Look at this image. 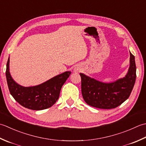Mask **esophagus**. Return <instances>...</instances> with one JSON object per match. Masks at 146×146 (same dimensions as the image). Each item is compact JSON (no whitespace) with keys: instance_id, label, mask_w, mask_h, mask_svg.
Listing matches in <instances>:
<instances>
[{"instance_id":"esophagus-1","label":"esophagus","mask_w":146,"mask_h":146,"mask_svg":"<svg viewBox=\"0 0 146 146\" xmlns=\"http://www.w3.org/2000/svg\"><path fill=\"white\" fill-rule=\"evenodd\" d=\"M79 70H80V68H79L78 66H76V67H74V72H79Z\"/></svg>"}]
</instances>
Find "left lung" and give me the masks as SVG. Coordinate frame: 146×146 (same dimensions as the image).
Wrapping results in <instances>:
<instances>
[{"label":"left lung","instance_id":"obj_1","mask_svg":"<svg viewBox=\"0 0 146 146\" xmlns=\"http://www.w3.org/2000/svg\"><path fill=\"white\" fill-rule=\"evenodd\" d=\"M81 92L88 105L101 109H112L129 98L136 79L135 56L130 52V66L126 76L112 82H103L82 73Z\"/></svg>","mask_w":146,"mask_h":146}]
</instances>
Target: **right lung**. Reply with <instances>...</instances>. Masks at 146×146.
I'll use <instances>...</instances> for the list:
<instances>
[{
	"mask_svg": "<svg viewBox=\"0 0 146 146\" xmlns=\"http://www.w3.org/2000/svg\"><path fill=\"white\" fill-rule=\"evenodd\" d=\"M9 61V57L5 76L10 93L21 105L33 110H41L54 105L58 99L62 86L71 74L66 71L39 85L25 87L17 84L12 77Z\"/></svg>",
	"mask_w": 146,
	"mask_h": 146,
	"instance_id": "1",
	"label": "right lung"
}]
</instances>
